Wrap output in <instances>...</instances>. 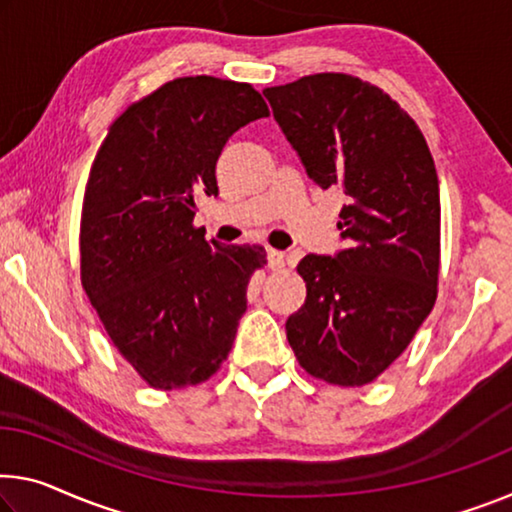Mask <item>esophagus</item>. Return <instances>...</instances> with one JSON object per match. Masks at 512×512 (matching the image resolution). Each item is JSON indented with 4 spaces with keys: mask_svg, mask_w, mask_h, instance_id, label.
I'll list each match as a JSON object with an SVG mask.
<instances>
[{
    "mask_svg": "<svg viewBox=\"0 0 512 512\" xmlns=\"http://www.w3.org/2000/svg\"><path fill=\"white\" fill-rule=\"evenodd\" d=\"M283 263H286V256H283V251L267 249V265H270L272 270H281Z\"/></svg>",
    "mask_w": 512,
    "mask_h": 512,
    "instance_id": "esophagus-1",
    "label": "esophagus"
}]
</instances>
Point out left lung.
Here are the masks:
<instances>
[{
  "instance_id": "obj_1",
  "label": "left lung",
  "mask_w": 512,
  "mask_h": 512,
  "mask_svg": "<svg viewBox=\"0 0 512 512\" xmlns=\"http://www.w3.org/2000/svg\"><path fill=\"white\" fill-rule=\"evenodd\" d=\"M306 174L341 187L345 249L304 256L306 302L286 336L306 373L364 387L410 345L437 300L439 180L419 125L377 86L343 73L263 91Z\"/></svg>"
}]
</instances>
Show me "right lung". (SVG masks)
I'll use <instances>...</instances> for the list:
<instances>
[{
  "instance_id": "obj_1",
  "label": "right lung",
  "mask_w": 512,
  "mask_h": 512,
  "mask_svg": "<svg viewBox=\"0 0 512 512\" xmlns=\"http://www.w3.org/2000/svg\"><path fill=\"white\" fill-rule=\"evenodd\" d=\"M270 116L251 84L178 77L130 105L93 160L80 224L82 286L141 380L174 391L206 382L229 357L261 245L203 238L201 194L242 125Z\"/></svg>"
}]
</instances>
